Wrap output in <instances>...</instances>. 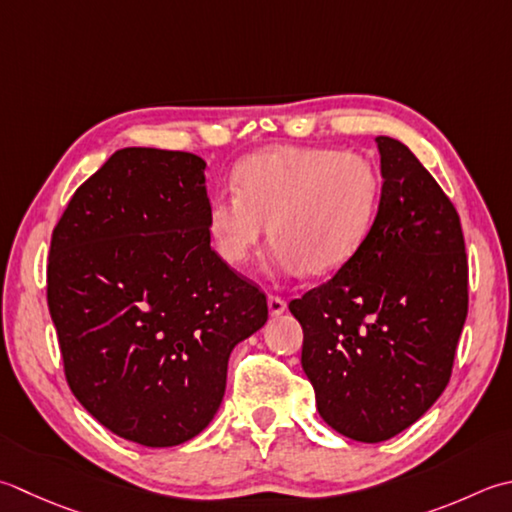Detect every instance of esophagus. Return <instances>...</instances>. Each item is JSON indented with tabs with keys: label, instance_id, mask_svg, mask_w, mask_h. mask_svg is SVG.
<instances>
[{
	"label": "esophagus",
	"instance_id": "1",
	"mask_svg": "<svg viewBox=\"0 0 512 512\" xmlns=\"http://www.w3.org/2000/svg\"><path fill=\"white\" fill-rule=\"evenodd\" d=\"M268 310L270 315H282L286 310V299L279 297V295H268Z\"/></svg>",
	"mask_w": 512,
	"mask_h": 512
}]
</instances>
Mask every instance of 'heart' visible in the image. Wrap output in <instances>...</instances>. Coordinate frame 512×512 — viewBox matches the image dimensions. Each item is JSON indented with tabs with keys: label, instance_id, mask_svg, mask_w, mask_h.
I'll return each mask as SVG.
<instances>
[{
	"label": "heart",
	"instance_id": "b5f03b06",
	"mask_svg": "<svg viewBox=\"0 0 512 512\" xmlns=\"http://www.w3.org/2000/svg\"><path fill=\"white\" fill-rule=\"evenodd\" d=\"M233 190L208 204L206 226L217 255L244 266L273 237L266 264L275 273L328 275L364 244L379 206V175L370 159L330 148L286 146L246 157Z\"/></svg>",
	"mask_w": 512,
	"mask_h": 512
}]
</instances>
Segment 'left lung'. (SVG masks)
I'll return each instance as SVG.
<instances>
[{
	"mask_svg": "<svg viewBox=\"0 0 512 512\" xmlns=\"http://www.w3.org/2000/svg\"><path fill=\"white\" fill-rule=\"evenodd\" d=\"M382 199L364 244L288 304L324 422L377 444L415 424L448 386L468 315V257L448 195L408 146L377 137Z\"/></svg>",
	"mask_w": 512,
	"mask_h": 512,
	"instance_id": "1",
	"label": "left lung"
}]
</instances>
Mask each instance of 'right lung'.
Segmentation results:
<instances>
[{
	"label": "right lung",
	"instance_id": "right-lung-1",
	"mask_svg": "<svg viewBox=\"0 0 512 512\" xmlns=\"http://www.w3.org/2000/svg\"><path fill=\"white\" fill-rule=\"evenodd\" d=\"M206 162L122 148L75 190L50 237L46 299L64 375L90 415L164 448L222 404L230 350L268 319L206 226Z\"/></svg>",
	"mask_w": 512,
	"mask_h": 512
}]
</instances>
